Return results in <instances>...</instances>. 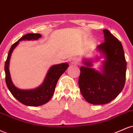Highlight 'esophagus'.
Listing matches in <instances>:
<instances>
[{
    "instance_id": "34e87169",
    "label": "esophagus",
    "mask_w": 133,
    "mask_h": 133,
    "mask_svg": "<svg viewBox=\"0 0 133 133\" xmlns=\"http://www.w3.org/2000/svg\"><path fill=\"white\" fill-rule=\"evenodd\" d=\"M69 62L71 65L77 64V59L76 57H72L69 59Z\"/></svg>"
}]
</instances>
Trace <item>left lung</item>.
<instances>
[{
  "label": "left lung",
  "instance_id": "obj_1",
  "mask_svg": "<svg viewBox=\"0 0 133 133\" xmlns=\"http://www.w3.org/2000/svg\"><path fill=\"white\" fill-rule=\"evenodd\" d=\"M105 41L97 46L106 60L102 72L96 71L90 60L80 69L79 86L85 100L94 105L112 101L123 90L125 84L126 61L120 41L108 30H103Z\"/></svg>",
  "mask_w": 133,
  "mask_h": 133
}]
</instances>
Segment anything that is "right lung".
Instances as JSON below:
<instances>
[{"instance_id":"1","label":"right lung","mask_w":133,"mask_h":133,"mask_svg":"<svg viewBox=\"0 0 133 133\" xmlns=\"http://www.w3.org/2000/svg\"><path fill=\"white\" fill-rule=\"evenodd\" d=\"M41 37V35L38 33H28L22 36L18 41L11 46L7 60L5 63V82L8 89L17 100L27 106L38 107L48 102L53 95L59 79L69 67V64L66 62L52 65L48 72L43 84L39 87L35 89L20 90L14 85L11 80L9 72V62L12 52L16 46L18 45L19 41L26 39H38Z\"/></svg>"}]
</instances>
